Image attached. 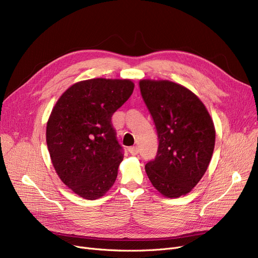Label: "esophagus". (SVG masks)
<instances>
[{"mask_svg":"<svg viewBox=\"0 0 258 258\" xmlns=\"http://www.w3.org/2000/svg\"><path fill=\"white\" fill-rule=\"evenodd\" d=\"M128 150H129V153H130L131 155H133V156H137V155L139 154V148H138L137 146L130 147Z\"/></svg>","mask_w":258,"mask_h":258,"instance_id":"esophagus-1","label":"esophagus"}]
</instances>
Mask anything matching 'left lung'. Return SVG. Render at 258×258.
<instances>
[{
  "label": "left lung",
  "mask_w": 258,
  "mask_h": 258,
  "mask_svg": "<svg viewBox=\"0 0 258 258\" xmlns=\"http://www.w3.org/2000/svg\"><path fill=\"white\" fill-rule=\"evenodd\" d=\"M139 86L159 139L146 174L160 194L177 199L188 194L207 171L216 143L214 120L199 97L181 84L145 79Z\"/></svg>",
  "instance_id": "obj_1"
}]
</instances>
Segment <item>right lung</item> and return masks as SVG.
I'll use <instances>...</instances> for the list:
<instances>
[{"label": "right lung", "mask_w": 258, "mask_h": 258, "mask_svg": "<svg viewBox=\"0 0 258 258\" xmlns=\"http://www.w3.org/2000/svg\"><path fill=\"white\" fill-rule=\"evenodd\" d=\"M135 90L129 79L95 78L73 84L53 106L46 140L59 179L85 200L108 192L123 156L111 118Z\"/></svg>", "instance_id": "obj_1"}]
</instances>
